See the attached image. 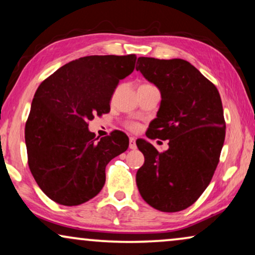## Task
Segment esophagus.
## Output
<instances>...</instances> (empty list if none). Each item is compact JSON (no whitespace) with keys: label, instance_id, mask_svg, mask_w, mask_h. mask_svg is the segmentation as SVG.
Segmentation results:
<instances>
[{"label":"esophagus","instance_id":"obj_1","mask_svg":"<svg viewBox=\"0 0 255 255\" xmlns=\"http://www.w3.org/2000/svg\"><path fill=\"white\" fill-rule=\"evenodd\" d=\"M128 147L131 149L137 148V145H135V139L133 137H130V140H128Z\"/></svg>","mask_w":255,"mask_h":255}]
</instances>
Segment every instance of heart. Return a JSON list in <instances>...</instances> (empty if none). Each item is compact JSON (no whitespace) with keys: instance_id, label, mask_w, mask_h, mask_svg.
Returning <instances> with one entry per match:
<instances>
[{"instance_id":"obj_1","label":"heart","mask_w":255,"mask_h":255,"mask_svg":"<svg viewBox=\"0 0 255 255\" xmlns=\"http://www.w3.org/2000/svg\"><path fill=\"white\" fill-rule=\"evenodd\" d=\"M125 128L131 131H135L138 128V124L133 123V122H128V123H125Z\"/></svg>"}]
</instances>
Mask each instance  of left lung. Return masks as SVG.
Returning a JSON list of instances; mask_svg holds the SVG:
<instances>
[{"instance_id":"obj_1","label":"left lung","mask_w":255,"mask_h":255,"mask_svg":"<svg viewBox=\"0 0 255 255\" xmlns=\"http://www.w3.org/2000/svg\"><path fill=\"white\" fill-rule=\"evenodd\" d=\"M135 69L161 93L160 109L146 135L169 141L161 153L146 140L135 141L145 158L135 176L139 193L156 210H184L207 189L219 162L225 139L221 95L182 59L140 57Z\"/></svg>"}]
</instances>
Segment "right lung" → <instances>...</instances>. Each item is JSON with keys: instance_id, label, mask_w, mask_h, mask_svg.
Instances as JSON below:
<instances>
[{"instance_id": "1", "label": "right lung", "mask_w": 255, "mask_h": 255, "mask_svg": "<svg viewBox=\"0 0 255 255\" xmlns=\"http://www.w3.org/2000/svg\"><path fill=\"white\" fill-rule=\"evenodd\" d=\"M135 54L88 55L66 64L38 87L25 123L27 163L44 194L73 207L92 200L106 183V167L128 147L113 131L100 140L88 130L110 111L111 96L134 69Z\"/></svg>"}]
</instances>
